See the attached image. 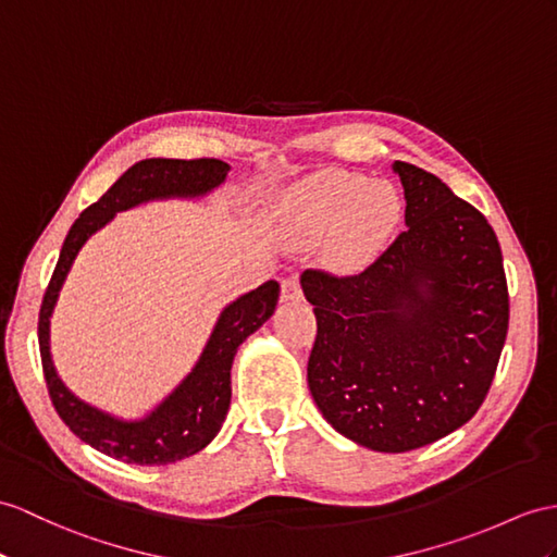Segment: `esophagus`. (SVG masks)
Returning <instances> with one entry per match:
<instances>
[{"label": "esophagus", "instance_id": "34e87169", "mask_svg": "<svg viewBox=\"0 0 557 557\" xmlns=\"http://www.w3.org/2000/svg\"><path fill=\"white\" fill-rule=\"evenodd\" d=\"M281 300L283 302L302 300V288H300V281H297V276H288L281 281Z\"/></svg>", "mask_w": 557, "mask_h": 557}]
</instances>
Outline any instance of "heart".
Returning a JSON list of instances; mask_svg holds the SVG:
<instances>
[{
	"label": "heart",
	"instance_id": "obj_1",
	"mask_svg": "<svg viewBox=\"0 0 557 557\" xmlns=\"http://www.w3.org/2000/svg\"><path fill=\"white\" fill-rule=\"evenodd\" d=\"M288 222L302 238H333V264L355 269L383 246L401 216L399 194L351 172H323L286 200Z\"/></svg>",
	"mask_w": 557,
	"mask_h": 557
}]
</instances>
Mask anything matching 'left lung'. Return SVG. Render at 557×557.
<instances>
[{"mask_svg": "<svg viewBox=\"0 0 557 557\" xmlns=\"http://www.w3.org/2000/svg\"><path fill=\"white\" fill-rule=\"evenodd\" d=\"M406 228L359 274L307 269L317 341L307 383L329 423L401 454L478 413L508 333V283L490 222L435 174L395 160Z\"/></svg>", "mask_w": 557, "mask_h": 557, "instance_id": "obj_1", "label": "left lung"}]
</instances>
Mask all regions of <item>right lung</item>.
Instances as JSON below:
<instances>
[{
  "label": "right lung",
  "mask_w": 557,
  "mask_h": 557,
  "mask_svg": "<svg viewBox=\"0 0 557 557\" xmlns=\"http://www.w3.org/2000/svg\"><path fill=\"white\" fill-rule=\"evenodd\" d=\"M228 170L232 168L216 158L141 160L77 216L63 240L57 269H53L42 309H39V355H42L45 381L53 409L79 440L106 456L137 466H168L206 449L220 432L228 404H232V363L236 349L274 314L281 288L276 281H267L260 288L240 295L236 302L224 307L198 363L180 387L146 418L120 420L77 399L53 369L49 319L57 307L63 281L79 248L91 234L111 222L115 212L129 210L146 200L206 196L226 180Z\"/></svg>",
  "instance_id": "1"
}]
</instances>
